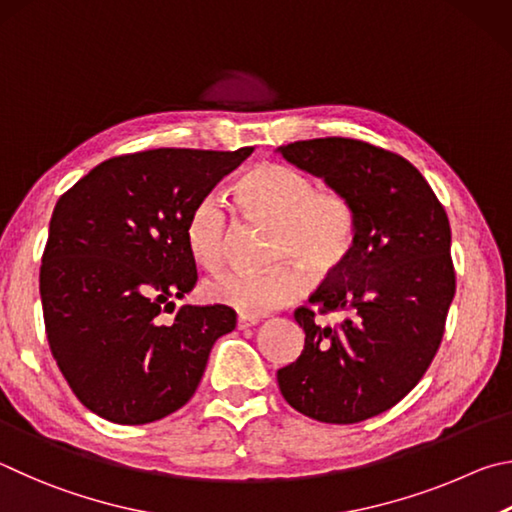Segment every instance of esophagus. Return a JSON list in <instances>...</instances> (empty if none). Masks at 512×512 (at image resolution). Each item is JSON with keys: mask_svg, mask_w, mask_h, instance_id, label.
<instances>
[{"mask_svg": "<svg viewBox=\"0 0 512 512\" xmlns=\"http://www.w3.org/2000/svg\"><path fill=\"white\" fill-rule=\"evenodd\" d=\"M258 317H249V315H240L238 317V321H236V326H238V330H247V328H251V326H256L258 324Z\"/></svg>", "mask_w": 512, "mask_h": 512, "instance_id": "obj_1", "label": "esophagus"}]
</instances>
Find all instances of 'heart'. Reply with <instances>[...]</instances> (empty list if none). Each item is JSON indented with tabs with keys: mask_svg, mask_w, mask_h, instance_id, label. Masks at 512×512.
<instances>
[{
	"mask_svg": "<svg viewBox=\"0 0 512 512\" xmlns=\"http://www.w3.org/2000/svg\"><path fill=\"white\" fill-rule=\"evenodd\" d=\"M240 211L251 220L270 222V263L265 272L227 270L204 283V297L240 315L290 306L306 292V276L294 266L326 279L351 256L357 218L348 197L330 186H317L299 168L283 164H258L233 188ZM186 247L204 270L222 263L227 245V211L218 195H204L188 213L184 229Z\"/></svg>",
	"mask_w": 512,
	"mask_h": 512,
	"instance_id": "heart-1",
	"label": "heart"
}]
</instances>
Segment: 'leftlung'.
<instances>
[{"label":"left lung","mask_w":512,"mask_h":512,"mask_svg":"<svg viewBox=\"0 0 512 512\" xmlns=\"http://www.w3.org/2000/svg\"><path fill=\"white\" fill-rule=\"evenodd\" d=\"M279 152L351 200L357 236L348 261L294 312L306 346L276 380L303 416L353 425L398 405L441 346L456 290L450 220L418 168L391 150L326 137ZM317 311L347 317L321 327Z\"/></svg>","instance_id":"1"}]
</instances>
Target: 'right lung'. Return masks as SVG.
<instances>
[{
	"label": "right lung",
	"mask_w": 512,
	"mask_h": 512,
	"mask_svg": "<svg viewBox=\"0 0 512 512\" xmlns=\"http://www.w3.org/2000/svg\"><path fill=\"white\" fill-rule=\"evenodd\" d=\"M254 148H157L112 157L60 197L40 267L53 360L83 405L110 423L146 425L184 407L227 306H182L197 270L184 229L193 206Z\"/></svg>",
	"instance_id": "add662e5"
}]
</instances>
